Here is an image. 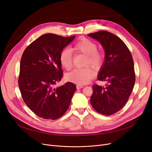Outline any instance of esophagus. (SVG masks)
<instances>
[{
	"instance_id": "obj_1",
	"label": "esophagus",
	"mask_w": 152,
	"mask_h": 152,
	"mask_svg": "<svg viewBox=\"0 0 152 152\" xmlns=\"http://www.w3.org/2000/svg\"><path fill=\"white\" fill-rule=\"evenodd\" d=\"M84 86H83V85H81V84H77V86H76V88L77 89H81V88H83Z\"/></svg>"
}]
</instances>
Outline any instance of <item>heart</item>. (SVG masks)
Instances as JSON below:
<instances>
[{
    "mask_svg": "<svg viewBox=\"0 0 152 152\" xmlns=\"http://www.w3.org/2000/svg\"><path fill=\"white\" fill-rule=\"evenodd\" d=\"M71 52L86 55L84 66L91 65L94 68L98 69L104 62V55L101 50L97 49V44L90 39L82 38L72 45L70 50L63 49L60 53V65L66 70H69L73 66V55ZM95 76L94 70L89 66H86L71 71L67 74L66 78L69 81L84 84L90 82Z\"/></svg>",
    "mask_w": 152,
    "mask_h": 152,
    "instance_id": "b5f03b06",
    "label": "heart"
}]
</instances>
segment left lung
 Listing matches in <instances>:
<instances>
[{
  "mask_svg": "<svg viewBox=\"0 0 152 152\" xmlns=\"http://www.w3.org/2000/svg\"><path fill=\"white\" fill-rule=\"evenodd\" d=\"M97 40L105 52V58L98 76L105 86H92L91 103L98 113L110 116L118 112L128 100L135 81L134 61L128 47L116 35L106 31L88 34Z\"/></svg>",
  "mask_w": 152,
  "mask_h": 152,
  "instance_id": "obj_1",
  "label": "left lung"
}]
</instances>
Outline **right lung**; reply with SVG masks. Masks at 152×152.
Here are the masks:
<instances>
[{"label":"right lung","instance_id":"add662e5","mask_svg":"<svg viewBox=\"0 0 152 152\" xmlns=\"http://www.w3.org/2000/svg\"><path fill=\"white\" fill-rule=\"evenodd\" d=\"M75 37L45 34L31 43L22 55L18 77L21 97L40 118L55 120L69 108L76 90L75 84L68 82L59 87L55 85L63 75L60 53Z\"/></svg>","mask_w":152,"mask_h":152}]
</instances>
